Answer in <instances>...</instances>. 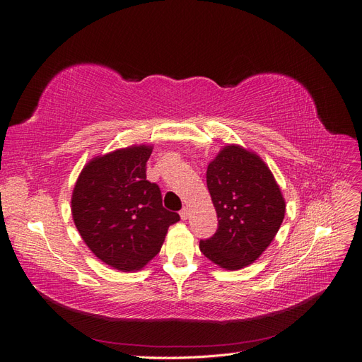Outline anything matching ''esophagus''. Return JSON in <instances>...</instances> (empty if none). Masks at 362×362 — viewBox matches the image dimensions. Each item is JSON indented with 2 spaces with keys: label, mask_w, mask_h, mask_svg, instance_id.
Instances as JSON below:
<instances>
[{
  "label": "esophagus",
  "mask_w": 362,
  "mask_h": 362,
  "mask_svg": "<svg viewBox=\"0 0 362 362\" xmlns=\"http://www.w3.org/2000/svg\"><path fill=\"white\" fill-rule=\"evenodd\" d=\"M180 216H181V218H182V221H187V218H189V216H190V211H189V208H187V206H184V208H182V210L180 211Z\"/></svg>",
  "instance_id": "esophagus-1"
}]
</instances>
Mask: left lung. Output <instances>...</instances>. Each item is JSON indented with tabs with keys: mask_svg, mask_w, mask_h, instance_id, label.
Returning a JSON list of instances; mask_svg holds the SVG:
<instances>
[{
	"mask_svg": "<svg viewBox=\"0 0 362 362\" xmlns=\"http://www.w3.org/2000/svg\"><path fill=\"white\" fill-rule=\"evenodd\" d=\"M206 187L217 213L202 254L225 270L252 264L273 242L286 216V201L267 164L238 145L222 148L206 168Z\"/></svg>",
	"mask_w": 362,
	"mask_h": 362,
	"instance_id": "1",
	"label": "left lung"
}]
</instances>
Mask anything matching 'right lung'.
Masks as SVG:
<instances>
[{
  "mask_svg": "<svg viewBox=\"0 0 362 362\" xmlns=\"http://www.w3.org/2000/svg\"><path fill=\"white\" fill-rule=\"evenodd\" d=\"M151 152L149 145H133L92 158L72 192L74 223L84 243L120 272L145 267L180 221L163 206L158 185L146 180Z\"/></svg>",
  "mask_w": 362,
  "mask_h": 362,
  "instance_id": "1",
  "label": "right lung"
}]
</instances>
